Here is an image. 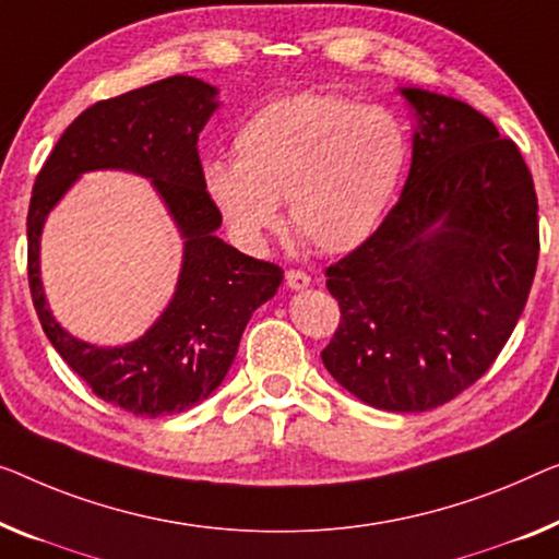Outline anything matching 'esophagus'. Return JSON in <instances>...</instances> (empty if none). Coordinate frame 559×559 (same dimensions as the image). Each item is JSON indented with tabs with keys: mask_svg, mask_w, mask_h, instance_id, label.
Instances as JSON below:
<instances>
[{
	"mask_svg": "<svg viewBox=\"0 0 559 559\" xmlns=\"http://www.w3.org/2000/svg\"><path fill=\"white\" fill-rule=\"evenodd\" d=\"M286 286H288L290 290H304V288L311 286V278H308V273H304V271L290 269V271L286 273Z\"/></svg>",
	"mask_w": 559,
	"mask_h": 559,
	"instance_id": "1",
	"label": "esophagus"
}]
</instances>
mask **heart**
Wrapping results in <instances>:
<instances>
[{
    "instance_id": "b5f03b06",
    "label": "heart",
    "mask_w": 559,
    "mask_h": 559,
    "mask_svg": "<svg viewBox=\"0 0 559 559\" xmlns=\"http://www.w3.org/2000/svg\"><path fill=\"white\" fill-rule=\"evenodd\" d=\"M236 160H207V198L243 243L290 226L323 253L359 248L384 218L409 163V132L381 105L301 93L253 112L233 140Z\"/></svg>"
}]
</instances>
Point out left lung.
Wrapping results in <instances>:
<instances>
[{
	"label": "left lung",
	"mask_w": 559,
	"mask_h": 559,
	"mask_svg": "<svg viewBox=\"0 0 559 559\" xmlns=\"http://www.w3.org/2000/svg\"><path fill=\"white\" fill-rule=\"evenodd\" d=\"M414 110L402 198L326 269L341 323L323 366L364 404L452 402L512 336L537 271V195L518 145L462 99L402 87Z\"/></svg>",
	"instance_id": "obj_1"
}]
</instances>
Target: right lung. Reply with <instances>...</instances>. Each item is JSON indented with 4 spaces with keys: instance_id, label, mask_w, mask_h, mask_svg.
Wrapping results in <instances>:
<instances>
[{
    "instance_id": "right-lung-1",
    "label": "right lung",
    "mask_w": 559,
    "mask_h": 559,
    "mask_svg": "<svg viewBox=\"0 0 559 559\" xmlns=\"http://www.w3.org/2000/svg\"><path fill=\"white\" fill-rule=\"evenodd\" d=\"M218 105V87L188 74L95 103L62 132L32 190L27 269L41 329L103 402L135 416L180 414L211 396L236 359L246 323L283 281L278 265L215 236L223 218L205 193L198 135ZM93 169L147 177L183 238L171 304L143 337L122 347L87 345L64 332L40 288L38 240L46 215L74 179Z\"/></svg>"
}]
</instances>
